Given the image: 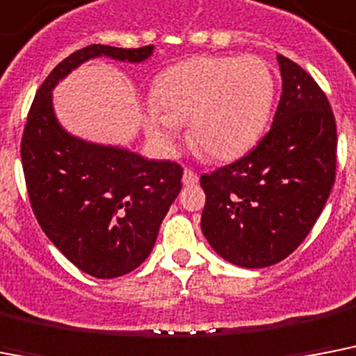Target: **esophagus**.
Returning a JSON list of instances; mask_svg holds the SVG:
<instances>
[{
	"mask_svg": "<svg viewBox=\"0 0 356 356\" xmlns=\"http://www.w3.org/2000/svg\"><path fill=\"white\" fill-rule=\"evenodd\" d=\"M199 181V177H197V173L193 172V170H190V168H186L184 170V173H183V183L186 184V186H192V184H195Z\"/></svg>",
	"mask_w": 356,
	"mask_h": 356,
	"instance_id": "1",
	"label": "esophagus"
}]
</instances>
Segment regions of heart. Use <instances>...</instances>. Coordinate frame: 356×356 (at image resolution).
<instances>
[{
  "label": "heart",
  "mask_w": 356,
  "mask_h": 356,
  "mask_svg": "<svg viewBox=\"0 0 356 356\" xmlns=\"http://www.w3.org/2000/svg\"><path fill=\"white\" fill-rule=\"evenodd\" d=\"M274 100V76L258 56H197L168 67L153 89L146 129L172 146L181 124L197 152L230 161L261 135Z\"/></svg>",
  "instance_id": "heart-1"
}]
</instances>
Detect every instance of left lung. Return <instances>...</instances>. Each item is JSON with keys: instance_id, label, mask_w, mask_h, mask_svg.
I'll return each instance as SVG.
<instances>
[{"instance_id": "8db88e82", "label": "left lung", "mask_w": 356, "mask_h": 356, "mask_svg": "<svg viewBox=\"0 0 356 356\" xmlns=\"http://www.w3.org/2000/svg\"><path fill=\"white\" fill-rule=\"evenodd\" d=\"M276 58L283 91L268 133L245 157L201 175V230L238 267H270L293 254L322 213L337 173L327 97L298 63Z\"/></svg>"}]
</instances>
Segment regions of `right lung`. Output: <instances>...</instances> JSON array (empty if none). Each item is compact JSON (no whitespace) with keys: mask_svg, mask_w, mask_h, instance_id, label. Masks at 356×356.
<instances>
[{"mask_svg":"<svg viewBox=\"0 0 356 356\" xmlns=\"http://www.w3.org/2000/svg\"><path fill=\"white\" fill-rule=\"evenodd\" d=\"M152 53L153 45L95 43L69 54L38 89L23 129V173L38 223L69 261L100 280L124 276L148 258L181 192L183 168L73 137L56 120L51 91L91 58L138 63Z\"/></svg>","mask_w":356,"mask_h":356,"instance_id":"add662e5","label":"right lung"}]
</instances>
